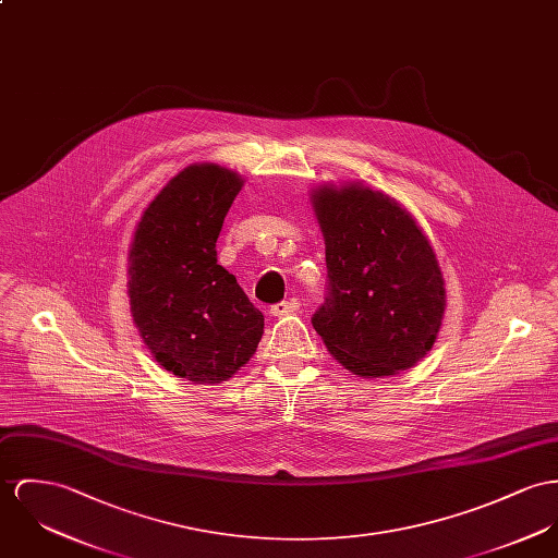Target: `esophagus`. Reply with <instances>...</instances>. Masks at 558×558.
I'll list each match as a JSON object with an SVG mask.
<instances>
[{"label": "esophagus", "instance_id": "34e87169", "mask_svg": "<svg viewBox=\"0 0 558 558\" xmlns=\"http://www.w3.org/2000/svg\"><path fill=\"white\" fill-rule=\"evenodd\" d=\"M298 310H300L298 300L280 301V303L271 305L269 314L276 316V318H282V316H289V314H293V312H298Z\"/></svg>", "mask_w": 558, "mask_h": 558}]
</instances>
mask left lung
Segmentation results:
<instances>
[{"label":"left lung","instance_id":"left-lung-1","mask_svg":"<svg viewBox=\"0 0 558 558\" xmlns=\"http://www.w3.org/2000/svg\"><path fill=\"white\" fill-rule=\"evenodd\" d=\"M312 210L325 238L329 295L312 316L338 363L359 378L414 367L437 340L444 276L412 215L363 182L320 184Z\"/></svg>","mask_w":558,"mask_h":558}]
</instances>
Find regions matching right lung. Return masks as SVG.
Here are the masks:
<instances>
[{
    "mask_svg": "<svg viewBox=\"0 0 558 558\" xmlns=\"http://www.w3.org/2000/svg\"><path fill=\"white\" fill-rule=\"evenodd\" d=\"M244 178L216 163L175 173L140 216L128 257L133 323L157 363L193 385L233 378L257 352L263 314L216 263Z\"/></svg>",
    "mask_w": 558,
    "mask_h": 558,
    "instance_id": "add662e5",
    "label": "right lung"
}]
</instances>
